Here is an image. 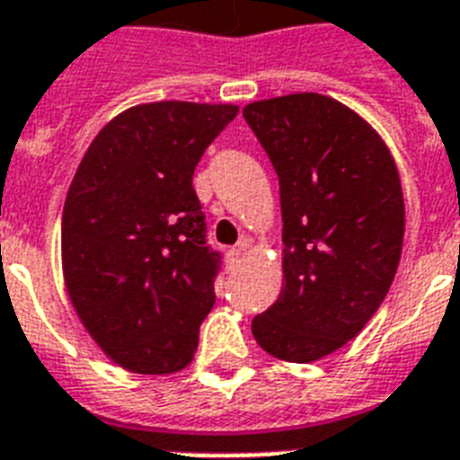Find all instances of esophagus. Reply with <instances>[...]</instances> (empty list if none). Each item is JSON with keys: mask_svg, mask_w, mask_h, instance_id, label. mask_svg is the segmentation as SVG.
Returning a JSON list of instances; mask_svg holds the SVG:
<instances>
[{"mask_svg": "<svg viewBox=\"0 0 460 460\" xmlns=\"http://www.w3.org/2000/svg\"><path fill=\"white\" fill-rule=\"evenodd\" d=\"M243 248H245V241H241L236 248H229L226 250V267L229 269H236L243 260Z\"/></svg>", "mask_w": 460, "mask_h": 460, "instance_id": "obj_1", "label": "esophagus"}]
</instances>
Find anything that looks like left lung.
<instances>
[{
    "mask_svg": "<svg viewBox=\"0 0 460 460\" xmlns=\"http://www.w3.org/2000/svg\"><path fill=\"white\" fill-rule=\"evenodd\" d=\"M243 118L279 177L283 217V288L252 335L271 357L307 364L359 333L390 290L404 238L397 165L331 96L257 101Z\"/></svg>",
    "mask_w": 460,
    "mask_h": 460,
    "instance_id": "8db88e82",
    "label": "left lung"
}]
</instances>
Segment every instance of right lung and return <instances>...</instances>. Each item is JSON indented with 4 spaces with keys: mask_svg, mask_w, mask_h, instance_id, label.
I'll list each match as a JSON object with an SVG mask.
<instances>
[{
    "mask_svg": "<svg viewBox=\"0 0 460 460\" xmlns=\"http://www.w3.org/2000/svg\"><path fill=\"white\" fill-rule=\"evenodd\" d=\"M236 113L186 101L129 108L75 172L61 222L66 288L101 349L129 371L174 373L196 354L222 255L193 172Z\"/></svg>",
    "mask_w": 460,
    "mask_h": 460,
    "instance_id": "right-lung-1",
    "label": "right lung"
}]
</instances>
